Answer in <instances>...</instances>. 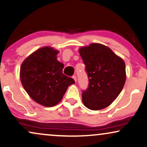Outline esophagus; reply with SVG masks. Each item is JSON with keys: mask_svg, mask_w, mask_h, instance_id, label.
<instances>
[{"mask_svg": "<svg viewBox=\"0 0 147 147\" xmlns=\"http://www.w3.org/2000/svg\"><path fill=\"white\" fill-rule=\"evenodd\" d=\"M72 78H73V79L75 80V82H77V77H76V75L72 76Z\"/></svg>", "mask_w": 147, "mask_h": 147, "instance_id": "1", "label": "esophagus"}]
</instances>
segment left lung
I'll use <instances>...</instances> for the list:
<instances>
[{"label": "left lung", "instance_id": "left-lung-1", "mask_svg": "<svg viewBox=\"0 0 147 147\" xmlns=\"http://www.w3.org/2000/svg\"><path fill=\"white\" fill-rule=\"evenodd\" d=\"M89 85L83 91L84 105L91 110L109 106L122 91L126 81V65L108 47L91 44L80 48Z\"/></svg>", "mask_w": 147, "mask_h": 147}]
</instances>
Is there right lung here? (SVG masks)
I'll use <instances>...</instances> for the list:
<instances>
[{
  "label": "right lung",
  "instance_id": "right-lung-1",
  "mask_svg": "<svg viewBox=\"0 0 147 147\" xmlns=\"http://www.w3.org/2000/svg\"><path fill=\"white\" fill-rule=\"evenodd\" d=\"M58 51L50 47L38 49L21 64L20 79L33 100L52 107L62 100L66 89L75 81L62 73L64 64L58 61Z\"/></svg>",
  "mask_w": 147,
  "mask_h": 147
}]
</instances>
